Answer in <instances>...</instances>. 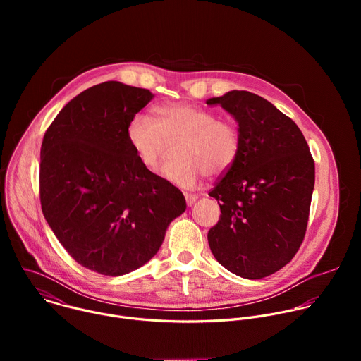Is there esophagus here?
I'll return each instance as SVG.
<instances>
[{
    "instance_id": "obj_1",
    "label": "esophagus",
    "mask_w": 361,
    "mask_h": 361,
    "mask_svg": "<svg viewBox=\"0 0 361 361\" xmlns=\"http://www.w3.org/2000/svg\"><path fill=\"white\" fill-rule=\"evenodd\" d=\"M184 197H185L187 205H192V204L197 201V198H198V195H195V194H188V192H185Z\"/></svg>"
}]
</instances>
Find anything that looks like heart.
<instances>
[{
	"mask_svg": "<svg viewBox=\"0 0 361 361\" xmlns=\"http://www.w3.org/2000/svg\"><path fill=\"white\" fill-rule=\"evenodd\" d=\"M127 138L147 170L159 166L166 140L180 138L174 152L177 160L167 163L161 176L184 190L194 188L207 174L227 173L241 148L240 131L233 123L184 102L159 107L157 121L147 114H135L128 123Z\"/></svg>",
	"mask_w": 361,
	"mask_h": 361,
	"instance_id": "obj_1",
	"label": "heart"
}]
</instances>
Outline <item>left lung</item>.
<instances>
[{"label":"left lung","mask_w":361,"mask_h":361,"mask_svg":"<svg viewBox=\"0 0 361 361\" xmlns=\"http://www.w3.org/2000/svg\"><path fill=\"white\" fill-rule=\"evenodd\" d=\"M238 124L241 148L210 197L221 216L209 231L216 260L243 279L267 277L298 251L314 190V160L297 124L270 101L228 91L205 101Z\"/></svg>","instance_id":"8db88e82"}]
</instances>
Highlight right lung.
I'll return each instance as SVG.
<instances>
[{
  "mask_svg": "<svg viewBox=\"0 0 361 361\" xmlns=\"http://www.w3.org/2000/svg\"><path fill=\"white\" fill-rule=\"evenodd\" d=\"M152 97L118 81L97 84L74 97L42 138V214L78 264L104 276L149 262L187 207L177 187L138 161L127 138L128 123Z\"/></svg>",
  "mask_w": 361,
  "mask_h": 361,
  "instance_id": "right-lung-1",
  "label": "right lung"
}]
</instances>
